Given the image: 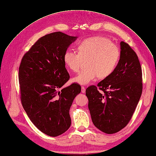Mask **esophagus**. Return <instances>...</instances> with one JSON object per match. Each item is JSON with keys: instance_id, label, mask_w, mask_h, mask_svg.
I'll list each match as a JSON object with an SVG mask.
<instances>
[{"instance_id": "obj_1", "label": "esophagus", "mask_w": 156, "mask_h": 156, "mask_svg": "<svg viewBox=\"0 0 156 156\" xmlns=\"http://www.w3.org/2000/svg\"><path fill=\"white\" fill-rule=\"evenodd\" d=\"M85 88L84 87H82V93H85Z\"/></svg>"}]
</instances>
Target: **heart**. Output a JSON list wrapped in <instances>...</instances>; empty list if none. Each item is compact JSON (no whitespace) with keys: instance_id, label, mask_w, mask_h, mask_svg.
Here are the masks:
<instances>
[{"instance_id":"1","label":"heart","mask_w":156,"mask_h":156,"mask_svg":"<svg viewBox=\"0 0 156 156\" xmlns=\"http://www.w3.org/2000/svg\"><path fill=\"white\" fill-rule=\"evenodd\" d=\"M78 52L66 51L64 62L73 72H78L83 60H87L88 68L81 71L73 78V82L85 85L101 78H106L115 69L120 58L119 47L106 37L94 36L80 43Z\"/></svg>"}]
</instances>
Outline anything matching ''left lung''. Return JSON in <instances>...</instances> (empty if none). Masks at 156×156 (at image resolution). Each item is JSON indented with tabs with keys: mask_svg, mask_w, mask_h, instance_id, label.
I'll return each mask as SVG.
<instances>
[{
	"mask_svg": "<svg viewBox=\"0 0 156 156\" xmlns=\"http://www.w3.org/2000/svg\"><path fill=\"white\" fill-rule=\"evenodd\" d=\"M103 91L100 93L98 90ZM142 72L138 56L128 44L120 42L115 69L98 84L86 89L94 125L107 134L117 133L131 120L142 93Z\"/></svg>",
	"mask_w": 156,
	"mask_h": 156,
	"instance_id": "obj_1",
	"label": "left lung"
}]
</instances>
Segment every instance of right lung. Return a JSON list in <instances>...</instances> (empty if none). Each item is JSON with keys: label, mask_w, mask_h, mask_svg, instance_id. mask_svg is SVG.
Instances as JSON below:
<instances>
[{"label": "right lung", "mask_w": 156, "mask_h": 156, "mask_svg": "<svg viewBox=\"0 0 156 156\" xmlns=\"http://www.w3.org/2000/svg\"><path fill=\"white\" fill-rule=\"evenodd\" d=\"M77 36L61 32L38 39L22 58L19 67L21 101L27 116L43 133L55 137L69 128V110L81 86L69 80L64 55Z\"/></svg>", "instance_id": "obj_1"}]
</instances>
